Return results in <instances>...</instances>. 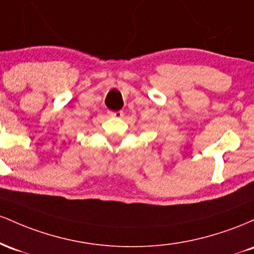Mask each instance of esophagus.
Returning <instances> with one entry per match:
<instances>
[{"instance_id": "obj_1", "label": "esophagus", "mask_w": 254, "mask_h": 254, "mask_svg": "<svg viewBox=\"0 0 254 254\" xmlns=\"http://www.w3.org/2000/svg\"><path fill=\"white\" fill-rule=\"evenodd\" d=\"M109 115L111 117H115V118H123L124 112L123 111H117V112H109Z\"/></svg>"}]
</instances>
